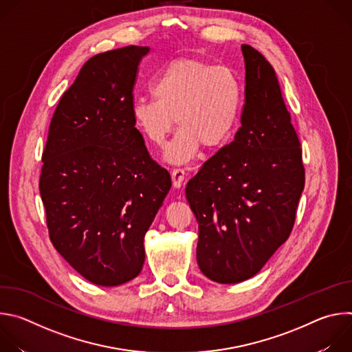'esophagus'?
Here are the masks:
<instances>
[{"mask_svg": "<svg viewBox=\"0 0 352 352\" xmlns=\"http://www.w3.org/2000/svg\"><path fill=\"white\" fill-rule=\"evenodd\" d=\"M171 179H173V185L175 188H179L182 185L184 179H185V171L182 168H179V167L173 168L171 170Z\"/></svg>", "mask_w": 352, "mask_h": 352, "instance_id": "1", "label": "esophagus"}]
</instances>
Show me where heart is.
<instances>
[{"instance_id": "obj_1", "label": "heart", "mask_w": 352, "mask_h": 352, "mask_svg": "<svg viewBox=\"0 0 352 352\" xmlns=\"http://www.w3.org/2000/svg\"><path fill=\"white\" fill-rule=\"evenodd\" d=\"M155 97L138 96L131 116L140 133L163 147L175 117L181 128L167 157L190 160L200 146L216 148L232 133L242 106V85L236 72L196 57L168 61L152 82Z\"/></svg>"}]
</instances>
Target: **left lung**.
Instances as JSON below:
<instances>
[{
	"label": "left lung",
	"mask_w": 352,
	"mask_h": 352,
	"mask_svg": "<svg viewBox=\"0 0 352 352\" xmlns=\"http://www.w3.org/2000/svg\"><path fill=\"white\" fill-rule=\"evenodd\" d=\"M245 104L235 139L189 179L199 269L221 284L254 277L288 239L305 186L302 148L276 72L242 45Z\"/></svg>",
	"instance_id": "8db88e82"
}]
</instances>
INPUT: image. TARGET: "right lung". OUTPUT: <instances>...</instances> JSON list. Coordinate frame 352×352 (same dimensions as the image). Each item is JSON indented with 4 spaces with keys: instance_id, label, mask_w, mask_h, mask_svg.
I'll return each mask as SVG.
<instances>
[{
    "instance_id": "right-lung-1",
    "label": "right lung",
    "mask_w": 352,
    "mask_h": 352,
    "mask_svg": "<svg viewBox=\"0 0 352 352\" xmlns=\"http://www.w3.org/2000/svg\"><path fill=\"white\" fill-rule=\"evenodd\" d=\"M147 52L128 45L87 60L60 100L41 156L50 239L82 277L103 287L140 273L144 234L171 188L131 116Z\"/></svg>"
}]
</instances>
